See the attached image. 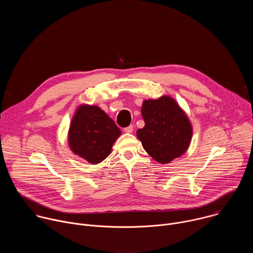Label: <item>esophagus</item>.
Returning <instances> with one entry per match:
<instances>
[{"label": "esophagus", "mask_w": 253, "mask_h": 253, "mask_svg": "<svg viewBox=\"0 0 253 253\" xmlns=\"http://www.w3.org/2000/svg\"><path fill=\"white\" fill-rule=\"evenodd\" d=\"M124 132H126V133H132V132H133V126L130 125V126H128V127H126V128H124Z\"/></svg>", "instance_id": "obj_1"}]
</instances>
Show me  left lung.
I'll list each match as a JSON object with an SVG mask.
<instances>
[{
  "mask_svg": "<svg viewBox=\"0 0 253 253\" xmlns=\"http://www.w3.org/2000/svg\"><path fill=\"white\" fill-rule=\"evenodd\" d=\"M141 113L145 126L137 130V137L154 160L167 164L187 151L192 125L175 99L162 96L143 101Z\"/></svg>",
  "mask_w": 253,
  "mask_h": 253,
  "instance_id": "obj_1",
  "label": "left lung"
}]
</instances>
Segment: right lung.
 <instances>
[{"label":"right lung","instance_id":"1","mask_svg":"<svg viewBox=\"0 0 253 253\" xmlns=\"http://www.w3.org/2000/svg\"><path fill=\"white\" fill-rule=\"evenodd\" d=\"M120 135L121 130L100 107L83 104L71 120L68 144L74 154L98 164L109 156Z\"/></svg>","mask_w":253,"mask_h":253}]
</instances>
